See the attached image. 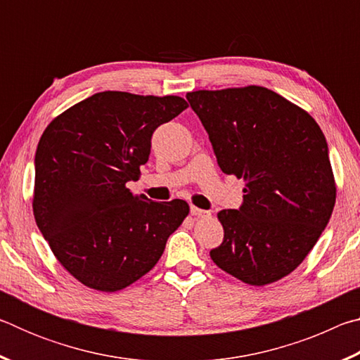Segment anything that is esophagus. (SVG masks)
I'll list each match as a JSON object with an SVG mask.
<instances>
[{
  "mask_svg": "<svg viewBox=\"0 0 360 360\" xmlns=\"http://www.w3.org/2000/svg\"><path fill=\"white\" fill-rule=\"evenodd\" d=\"M191 212L192 216H197V217H210V211H205V210H200L197 206H191Z\"/></svg>",
  "mask_w": 360,
  "mask_h": 360,
  "instance_id": "34e87169",
  "label": "esophagus"
}]
</instances>
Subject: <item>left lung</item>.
<instances>
[{
    "label": "left lung",
    "instance_id": "1",
    "mask_svg": "<svg viewBox=\"0 0 360 360\" xmlns=\"http://www.w3.org/2000/svg\"><path fill=\"white\" fill-rule=\"evenodd\" d=\"M219 167L245 181L243 206L217 214L210 252L229 275L266 285L290 275L332 216L337 184L324 133L304 109L260 85L188 92Z\"/></svg>",
    "mask_w": 360,
    "mask_h": 360
}]
</instances>
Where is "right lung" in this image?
<instances>
[{
  "instance_id": "obj_1",
  "label": "right lung",
  "mask_w": 360,
  "mask_h": 360,
  "mask_svg": "<svg viewBox=\"0 0 360 360\" xmlns=\"http://www.w3.org/2000/svg\"><path fill=\"white\" fill-rule=\"evenodd\" d=\"M187 106L174 95L108 90L46 127L34 158V221L81 284L115 292L138 281L188 216L184 200L152 202L127 187L149 160L152 133Z\"/></svg>"
}]
</instances>
